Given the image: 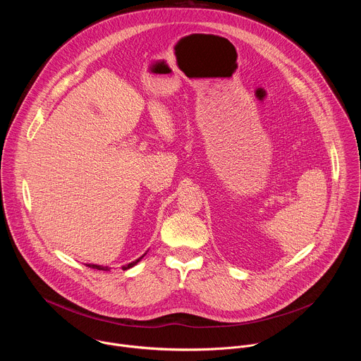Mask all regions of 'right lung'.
I'll use <instances>...</instances> for the list:
<instances>
[{
  "instance_id": "right-lung-1",
  "label": "right lung",
  "mask_w": 361,
  "mask_h": 361,
  "mask_svg": "<svg viewBox=\"0 0 361 361\" xmlns=\"http://www.w3.org/2000/svg\"><path fill=\"white\" fill-rule=\"evenodd\" d=\"M141 259H142V255H141V257H140V259H138V260H135V262H134V263H130V264H128V266H126V267H123V270H127V269H130V267H133V266H135V264H137V263H138V262H140V260H141ZM85 266H88V267H91V269H97V270H109V269H107V267H101V266H97V264H85Z\"/></svg>"
}]
</instances>
